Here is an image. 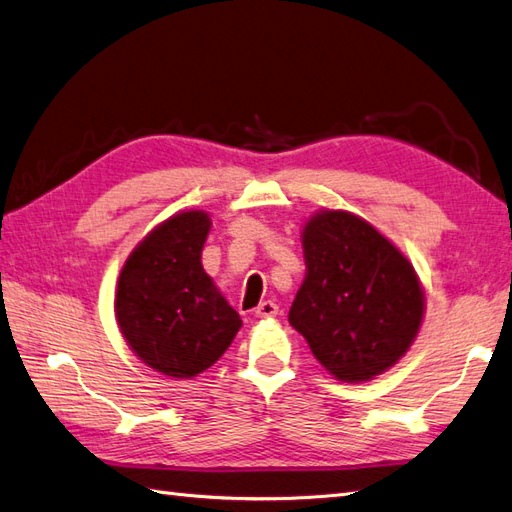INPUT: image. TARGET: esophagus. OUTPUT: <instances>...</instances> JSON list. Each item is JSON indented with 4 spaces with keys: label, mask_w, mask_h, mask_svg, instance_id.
I'll use <instances>...</instances> for the list:
<instances>
[{
    "label": "esophagus",
    "mask_w": 512,
    "mask_h": 512,
    "mask_svg": "<svg viewBox=\"0 0 512 512\" xmlns=\"http://www.w3.org/2000/svg\"><path fill=\"white\" fill-rule=\"evenodd\" d=\"M278 310H280L278 304L271 302V299H267V302H260V304H258L256 317H260V319H271V317L278 315Z\"/></svg>",
    "instance_id": "34e87169"
}]
</instances>
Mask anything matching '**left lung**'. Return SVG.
Segmentation results:
<instances>
[{
  "instance_id": "1",
  "label": "left lung",
  "mask_w": 512,
  "mask_h": 512,
  "mask_svg": "<svg viewBox=\"0 0 512 512\" xmlns=\"http://www.w3.org/2000/svg\"><path fill=\"white\" fill-rule=\"evenodd\" d=\"M306 278L291 326L341 382L373 380L400 360L419 332L426 299L410 260L345 210H321L302 232Z\"/></svg>"
}]
</instances>
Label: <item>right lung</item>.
Instances as JSON below:
<instances>
[{
  "mask_svg": "<svg viewBox=\"0 0 512 512\" xmlns=\"http://www.w3.org/2000/svg\"><path fill=\"white\" fill-rule=\"evenodd\" d=\"M204 210L162 221L134 247L117 282L123 339L147 367L189 380L213 367L243 326L202 267Z\"/></svg>",
  "mask_w": 512,
  "mask_h": 512,
  "instance_id": "add662e5",
  "label": "right lung"
}]
</instances>
